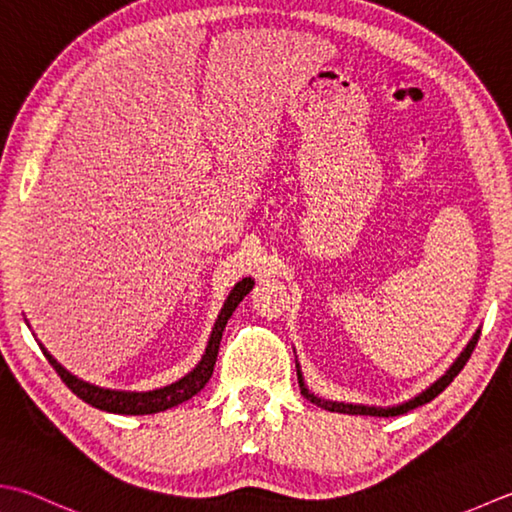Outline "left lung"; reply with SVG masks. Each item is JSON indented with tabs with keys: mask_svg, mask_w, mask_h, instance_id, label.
Instances as JSON below:
<instances>
[{
	"mask_svg": "<svg viewBox=\"0 0 512 512\" xmlns=\"http://www.w3.org/2000/svg\"><path fill=\"white\" fill-rule=\"evenodd\" d=\"M479 339V330L473 335V339L466 344V348L459 353V357L455 359L453 364H450V368L446 370V373L437 379L435 384H430L426 390H422V393L415 395L413 399H408V402L404 404H397V406H366V404H348V402H333V399H324V397H317L315 393H310L308 386L304 384V375H302V368H299L297 359H295V366H297V379H299V388H302V395L308 399V402L317 404L319 408H326L330 410V413H346V415H370V417H395V415H404L408 413V410H413L417 406H424L428 404L430 399H435L442 390L453 382V379L462 373V368L466 366V362L470 359V355H473L475 350V344Z\"/></svg>",
	"mask_w": 512,
	"mask_h": 512,
	"instance_id": "left-lung-1",
	"label": "left lung"
}]
</instances>
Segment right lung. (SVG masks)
<instances>
[{"mask_svg":"<svg viewBox=\"0 0 512 512\" xmlns=\"http://www.w3.org/2000/svg\"><path fill=\"white\" fill-rule=\"evenodd\" d=\"M255 282L253 277H244L242 282H237L235 288L230 290L226 302L219 310V315L215 319V326L210 330L208 344L199 364L186 373L182 379L177 382L162 386V388H153V390H115V388H104V386H95L90 382H84L77 375L70 373L57 359L48 353V350L39 344V348L44 350L46 359L57 370V375L62 377V382L73 390V393L82 399V402L95 406L99 410H106V413H115V415H153V413H162V410H168L173 406H179L188 402L190 397H195L199 390L206 386V382L213 375V368L217 362V353H219V342H222V333L228 324L233 310L239 306V302L253 290ZM28 324V322H26Z\"/></svg>","mask_w":512,"mask_h":512,"instance_id":"right-lung-1","label":"right lung"}]
</instances>
